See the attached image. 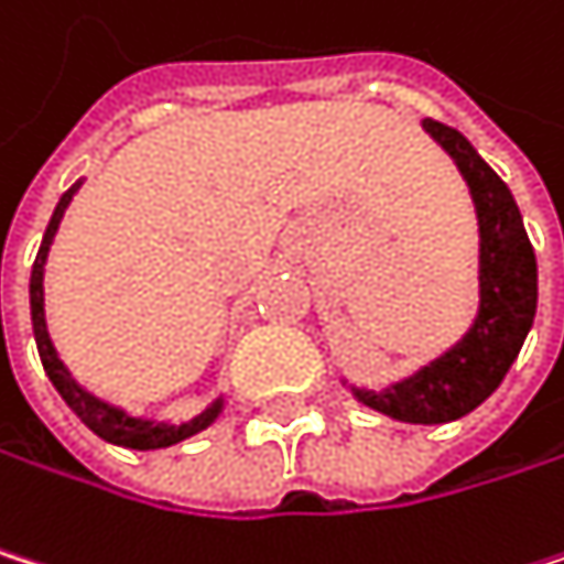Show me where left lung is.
<instances>
[{
    "label": "left lung",
    "mask_w": 564,
    "mask_h": 564,
    "mask_svg": "<svg viewBox=\"0 0 564 564\" xmlns=\"http://www.w3.org/2000/svg\"><path fill=\"white\" fill-rule=\"evenodd\" d=\"M424 130L458 163L478 210V317L452 350L431 360L417 375L391 384L388 391L354 388V398L394 421L445 424L475 411L508 375L511 360L518 357L535 321L539 267L532 240L505 180L478 156V150L458 130L437 123V119H424Z\"/></svg>",
    "instance_id": "obj_1"
}]
</instances>
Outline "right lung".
I'll return each instance as SVG.
<instances>
[{"label":"right lung","mask_w":564,"mask_h":564,"mask_svg":"<svg viewBox=\"0 0 564 564\" xmlns=\"http://www.w3.org/2000/svg\"><path fill=\"white\" fill-rule=\"evenodd\" d=\"M79 189V183H73L63 196H59V204L53 210V220L46 227V237H43V247H39L35 253V263H32V276H29V311H32V334H35V347H39V357H43V368L53 381V388L63 394V401L76 411V417L96 431L102 441H109V445H123V448H137V452H150V448H170L176 445V441L196 434V431H204L217 421L220 408H224V398H217L204 414H196L183 424H156V421H143V417H130L127 411H119L99 398H93L89 391H83L66 365L56 357V347L50 340V330H46V311H43V270H46V257H50V243L59 230V220L69 207V199L73 193Z\"/></svg>","instance_id":"right-lung-1"}]
</instances>
